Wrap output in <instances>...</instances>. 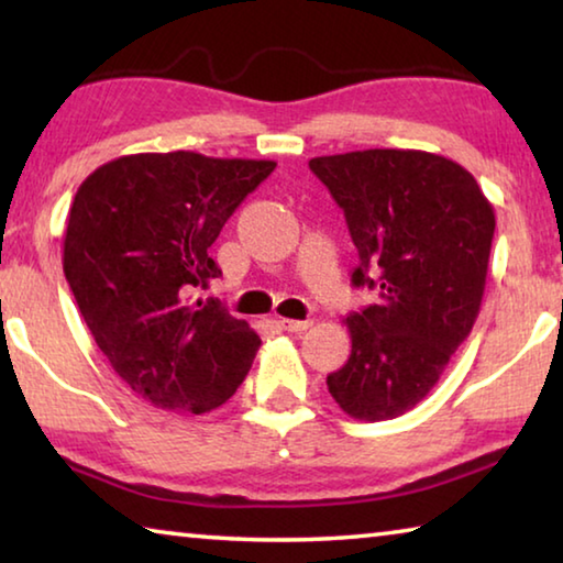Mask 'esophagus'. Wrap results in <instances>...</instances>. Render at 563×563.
Masks as SVG:
<instances>
[{
	"instance_id": "esophagus-1",
	"label": "esophagus",
	"mask_w": 563,
	"mask_h": 563,
	"mask_svg": "<svg viewBox=\"0 0 563 563\" xmlns=\"http://www.w3.org/2000/svg\"><path fill=\"white\" fill-rule=\"evenodd\" d=\"M310 325H312L310 320H290V318L280 320V328L288 330V332H302V330H308Z\"/></svg>"
}]
</instances>
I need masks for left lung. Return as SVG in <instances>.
I'll return each instance as SVG.
<instances>
[{
	"label": "left lung",
	"instance_id": "left-lung-1",
	"mask_svg": "<svg viewBox=\"0 0 563 563\" xmlns=\"http://www.w3.org/2000/svg\"><path fill=\"white\" fill-rule=\"evenodd\" d=\"M342 208L377 302L347 316L352 350L328 375L342 412L383 422L422 402L482 308L494 208L470 170L412 148L310 158Z\"/></svg>",
	"mask_w": 563,
	"mask_h": 563
}]
</instances>
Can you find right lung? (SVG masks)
<instances>
[{
    "label": "right lung",
    "instance_id": "1",
    "mask_svg": "<svg viewBox=\"0 0 563 563\" xmlns=\"http://www.w3.org/2000/svg\"><path fill=\"white\" fill-rule=\"evenodd\" d=\"M275 161L194 151L133 154L99 166L76 190L64 275L113 373L146 402L203 415L247 375L261 338L218 300H194L221 278L208 253Z\"/></svg>",
    "mask_w": 563,
    "mask_h": 563
}]
</instances>
